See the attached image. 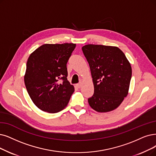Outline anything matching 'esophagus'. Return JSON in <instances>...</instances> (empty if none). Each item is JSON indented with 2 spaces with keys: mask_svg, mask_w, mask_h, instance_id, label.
Instances as JSON below:
<instances>
[{
  "mask_svg": "<svg viewBox=\"0 0 156 156\" xmlns=\"http://www.w3.org/2000/svg\"><path fill=\"white\" fill-rule=\"evenodd\" d=\"M81 86H82L81 83H78V84H76V86H77V88H80V87H81Z\"/></svg>",
  "mask_w": 156,
  "mask_h": 156,
  "instance_id": "1",
  "label": "esophagus"
}]
</instances>
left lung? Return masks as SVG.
<instances>
[{"label":"left lung","instance_id":"obj_1","mask_svg":"<svg viewBox=\"0 0 156 156\" xmlns=\"http://www.w3.org/2000/svg\"><path fill=\"white\" fill-rule=\"evenodd\" d=\"M94 85L88 98L91 108L104 113L118 108L128 94L132 68L124 53L116 47L86 45L82 47Z\"/></svg>","mask_w":156,"mask_h":156}]
</instances>
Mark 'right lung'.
Segmentation results:
<instances>
[{"label":"right lung","mask_w":156,"mask_h":156,"mask_svg":"<svg viewBox=\"0 0 156 156\" xmlns=\"http://www.w3.org/2000/svg\"><path fill=\"white\" fill-rule=\"evenodd\" d=\"M76 46L45 44L28 58L24 82L31 100L41 110L58 113L69 102L74 88L67 80L66 64Z\"/></svg>","instance_id":"1"}]
</instances>
